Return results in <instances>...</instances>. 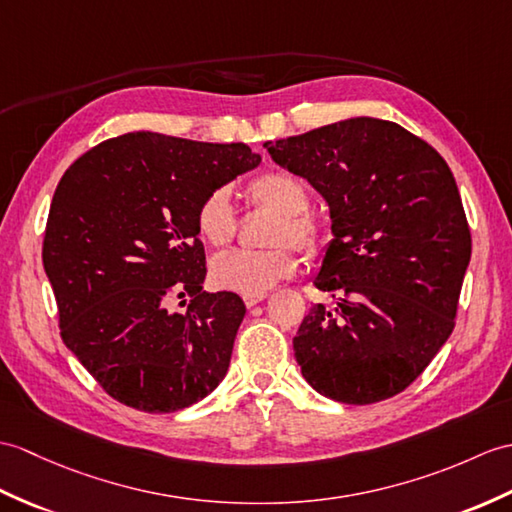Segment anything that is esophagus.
<instances>
[{"label": "esophagus", "mask_w": 512, "mask_h": 512, "mask_svg": "<svg viewBox=\"0 0 512 512\" xmlns=\"http://www.w3.org/2000/svg\"><path fill=\"white\" fill-rule=\"evenodd\" d=\"M266 296H268L266 292H261V294H246V296H244V303H246V307H255L257 303L264 301Z\"/></svg>", "instance_id": "esophagus-1"}]
</instances>
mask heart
<instances>
[{
	"instance_id": "1",
	"label": "heart",
	"mask_w": 512,
	"mask_h": 512,
	"mask_svg": "<svg viewBox=\"0 0 512 512\" xmlns=\"http://www.w3.org/2000/svg\"><path fill=\"white\" fill-rule=\"evenodd\" d=\"M248 196L259 207L279 213L270 233L272 244H292L305 255L320 248V227L307 216L310 192L299 176L288 172H266L248 187ZM198 235L209 246H227L235 235V209L231 192L218 187L209 192L196 211ZM299 259L288 246L261 248V251H229L211 261V281L220 290L237 294H261L281 279L292 277Z\"/></svg>"
}]
</instances>
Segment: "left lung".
Here are the masks:
<instances>
[{
    "instance_id": "left-lung-1",
    "label": "left lung",
    "mask_w": 512,
    "mask_h": 512,
    "mask_svg": "<svg viewBox=\"0 0 512 512\" xmlns=\"http://www.w3.org/2000/svg\"><path fill=\"white\" fill-rule=\"evenodd\" d=\"M325 198L331 240L294 358L316 392L366 406L399 395L454 331L471 233L449 165L395 122L351 117L266 141Z\"/></svg>"
}]
</instances>
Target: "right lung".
I'll return each mask as SVG.
<instances>
[{"label":"right lung","mask_w":512,"mask_h":512,"mask_svg":"<svg viewBox=\"0 0 512 512\" xmlns=\"http://www.w3.org/2000/svg\"><path fill=\"white\" fill-rule=\"evenodd\" d=\"M259 163L246 144L135 130L102 141L63 174L43 268L67 349L124 406L183 410L227 375L246 307L233 292L202 290L196 211ZM183 295L188 310L172 313Z\"/></svg>","instance_id":"obj_1"}]
</instances>
